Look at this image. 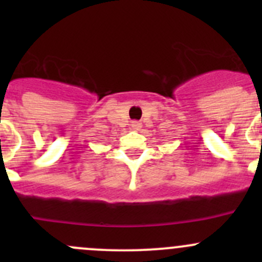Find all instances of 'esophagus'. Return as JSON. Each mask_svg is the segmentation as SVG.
<instances>
[{
  "instance_id": "obj_1",
  "label": "esophagus",
  "mask_w": 262,
  "mask_h": 262,
  "mask_svg": "<svg viewBox=\"0 0 262 262\" xmlns=\"http://www.w3.org/2000/svg\"><path fill=\"white\" fill-rule=\"evenodd\" d=\"M142 124L139 123V121H132V128L133 129H139L141 128Z\"/></svg>"
}]
</instances>
